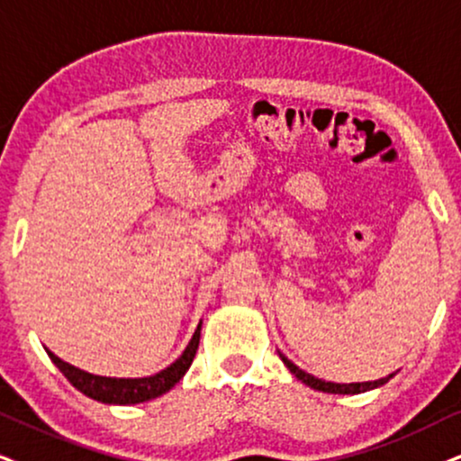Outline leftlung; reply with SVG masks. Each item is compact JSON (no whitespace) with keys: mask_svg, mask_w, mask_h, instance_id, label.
Instances as JSON below:
<instances>
[{"mask_svg":"<svg viewBox=\"0 0 461 461\" xmlns=\"http://www.w3.org/2000/svg\"><path fill=\"white\" fill-rule=\"evenodd\" d=\"M278 355H281L283 364L287 366L291 375H294L298 381L304 383V385H308L311 389H317V392H325V393H342V395H353V393H364V392H370V389H378L383 387L385 383L392 381V378L395 376V372H392V375L383 376V378H376V381H364V383H331V381H323V378H317L312 375H308V372H304L302 368H298V366L294 364V361L285 357V355L278 351Z\"/></svg>","mask_w":461,"mask_h":461,"instance_id":"1","label":"left lung"}]
</instances>
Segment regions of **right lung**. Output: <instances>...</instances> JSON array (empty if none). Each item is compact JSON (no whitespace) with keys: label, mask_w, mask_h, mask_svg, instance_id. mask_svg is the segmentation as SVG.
I'll use <instances>...</instances> for the list:
<instances>
[{"label":"right lung","mask_w":461,"mask_h":461,"mask_svg":"<svg viewBox=\"0 0 461 461\" xmlns=\"http://www.w3.org/2000/svg\"><path fill=\"white\" fill-rule=\"evenodd\" d=\"M200 331H202V321L197 323V328L191 336L189 345L185 347V351L180 353L178 359H174L167 368H163L159 372L150 376H140V378H116V376H100V375H91V372L76 368V366L68 364L61 357H57L55 353L46 348L49 357L52 359V364L57 366L63 372V376L68 378L72 385L83 392L89 398L104 402V404H140V402H149L163 395L166 392L176 385L180 378L185 376V372L189 370L191 361L195 357L197 345H200Z\"/></svg>","instance_id":"obj_1"}]
</instances>
